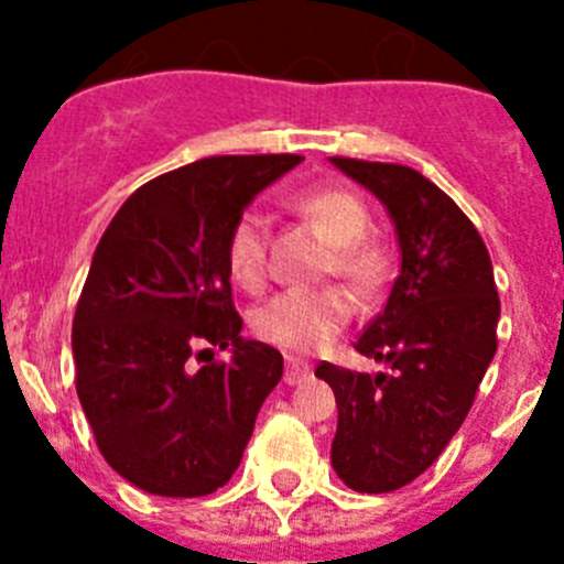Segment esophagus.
Returning a JSON list of instances; mask_svg holds the SVG:
<instances>
[{"label":"esophagus","instance_id":"1","mask_svg":"<svg viewBox=\"0 0 564 564\" xmlns=\"http://www.w3.org/2000/svg\"><path fill=\"white\" fill-rule=\"evenodd\" d=\"M311 376V367L302 361H293V358H288V367H285V383H302L305 378Z\"/></svg>","mask_w":564,"mask_h":564}]
</instances>
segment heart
Segmentation results:
<instances>
[{
  "instance_id": "1",
  "label": "heart",
  "mask_w": 564,
  "mask_h": 564,
  "mask_svg": "<svg viewBox=\"0 0 564 564\" xmlns=\"http://www.w3.org/2000/svg\"><path fill=\"white\" fill-rule=\"evenodd\" d=\"M293 212L325 234L333 246L327 271L347 279L358 293L372 296L390 276V251L372 228L370 206L361 194L344 186L307 188L293 197ZM226 268L246 291H259L268 279V220L259 212H242L226 237ZM356 296L341 285L293 288L279 293L253 316L259 338L282 350L305 356L325 350L350 325Z\"/></svg>"
}]
</instances>
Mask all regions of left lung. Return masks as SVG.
<instances>
[{
    "label": "left lung",
    "mask_w": 564,
    "mask_h": 564,
    "mask_svg": "<svg viewBox=\"0 0 564 564\" xmlns=\"http://www.w3.org/2000/svg\"><path fill=\"white\" fill-rule=\"evenodd\" d=\"M333 163L390 208L401 246L390 299L352 344L390 372L316 367L336 392V475L387 495L421 477L466 421L497 352L500 296L480 231L443 188L401 163Z\"/></svg>",
    "instance_id": "8db88e82"
}]
</instances>
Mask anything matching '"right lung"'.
<instances>
[{
	"mask_svg": "<svg viewBox=\"0 0 564 564\" xmlns=\"http://www.w3.org/2000/svg\"><path fill=\"white\" fill-rule=\"evenodd\" d=\"M299 154H217L143 183L96 248L73 318L76 392L98 452L158 497H206L237 471L282 352L242 341L226 237ZM217 346L235 347L228 362ZM194 357L207 358L194 371Z\"/></svg>",
	"mask_w": 564,
	"mask_h": 564,
	"instance_id": "right-lung-1",
	"label": "right lung"
}]
</instances>
